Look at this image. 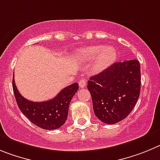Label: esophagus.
Returning a JSON list of instances; mask_svg holds the SVG:
<instances>
[{"label": "esophagus", "mask_w": 160, "mask_h": 160, "mask_svg": "<svg viewBox=\"0 0 160 160\" xmlns=\"http://www.w3.org/2000/svg\"><path fill=\"white\" fill-rule=\"evenodd\" d=\"M79 86H80V88H85L86 87V80H84L83 78L80 79V80H79Z\"/></svg>", "instance_id": "esophagus-1"}]
</instances>
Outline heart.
I'll return each instance as SVG.
<instances>
[{"instance_id":"1","label":"heart","mask_w":160,"mask_h":160,"mask_svg":"<svg viewBox=\"0 0 160 160\" xmlns=\"http://www.w3.org/2000/svg\"><path fill=\"white\" fill-rule=\"evenodd\" d=\"M80 57L87 60L96 59L93 69L96 72L102 71L115 62L117 57V52L114 47L101 45L91 46L83 48L80 51Z\"/></svg>"}]
</instances>
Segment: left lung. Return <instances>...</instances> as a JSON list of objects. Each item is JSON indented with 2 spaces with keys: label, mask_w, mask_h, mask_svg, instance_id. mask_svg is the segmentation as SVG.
Segmentation results:
<instances>
[{
  "label": "left lung",
  "mask_w": 160,
  "mask_h": 160,
  "mask_svg": "<svg viewBox=\"0 0 160 160\" xmlns=\"http://www.w3.org/2000/svg\"><path fill=\"white\" fill-rule=\"evenodd\" d=\"M140 85V64L137 60L114 63L91 77L87 87L96 117L108 124L125 119L137 103Z\"/></svg>",
  "instance_id": "left-lung-1"
}]
</instances>
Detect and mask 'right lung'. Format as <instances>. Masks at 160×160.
<instances>
[{
    "mask_svg": "<svg viewBox=\"0 0 160 160\" xmlns=\"http://www.w3.org/2000/svg\"><path fill=\"white\" fill-rule=\"evenodd\" d=\"M12 88L18 108L30 121L45 130H54L65 123L68 108L73 96L79 89L77 83L64 88L52 100L33 102L23 97L16 87L14 78Z\"/></svg>",
    "mask_w": 160,
    "mask_h": 160,
    "instance_id": "obj_1",
    "label": "right lung"
}]
</instances>
